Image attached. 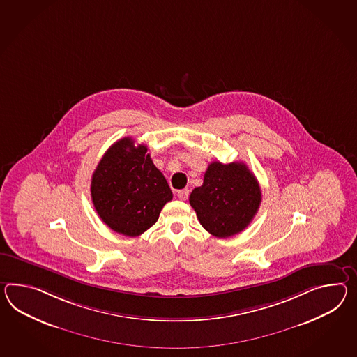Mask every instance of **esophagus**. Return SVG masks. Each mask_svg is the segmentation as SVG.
Segmentation results:
<instances>
[{"mask_svg":"<svg viewBox=\"0 0 357 357\" xmlns=\"http://www.w3.org/2000/svg\"><path fill=\"white\" fill-rule=\"evenodd\" d=\"M188 195H190V190H188V188H184V190L178 191V197H179L181 200H187V199H188Z\"/></svg>","mask_w":357,"mask_h":357,"instance_id":"1","label":"esophagus"}]
</instances>
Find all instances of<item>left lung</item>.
I'll use <instances>...</instances> for the list:
<instances>
[{
  "label": "left lung",
  "mask_w": 357,
  "mask_h": 357,
  "mask_svg": "<svg viewBox=\"0 0 357 357\" xmlns=\"http://www.w3.org/2000/svg\"><path fill=\"white\" fill-rule=\"evenodd\" d=\"M259 183L243 162H211L204 183L190 196V204L209 234L226 238L250 225L259 209Z\"/></svg>",
  "instance_id": "left-lung-1"
}]
</instances>
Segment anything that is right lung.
Instances as JSON below:
<instances>
[{"label":"right lung","mask_w":357,"mask_h":357,"mask_svg":"<svg viewBox=\"0 0 357 357\" xmlns=\"http://www.w3.org/2000/svg\"><path fill=\"white\" fill-rule=\"evenodd\" d=\"M144 144L126 137L107 149L91 178V200L98 215L121 235L135 237L158 219L173 192L153 165Z\"/></svg>","instance_id":"add662e5"}]
</instances>
